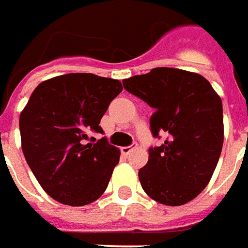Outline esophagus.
Instances as JSON below:
<instances>
[{"label":"esophagus","instance_id":"34e87169","mask_svg":"<svg viewBox=\"0 0 248 248\" xmlns=\"http://www.w3.org/2000/svg\"><path fill=\"white\" fill-rule=\"evenodd\" d=\"M138 148V144H132V145H128V147H123L121 148V154L123 155H129L132 151H135V149Z\"/></svg>","mask_w":248,"mask_h":248}]
</instances>
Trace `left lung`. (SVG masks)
<instances>
[{"mask_svg":"<svg viewBox=\"0 0 248 248\" xmlns=\"http://www.w3.org/2000/svg\"><path fill=\"white\" fill-rule=\"evenodd\" d=\"M124 88L155 109L151 131L167 135L160 147L149 149L139 180L151 199L182 205L207 187L220 157L224 139L220 96L199 73L176 68L125 78Z\"/></svg>","mask_w":248,"mask_h":248,"instance_id":"1","label":"left lung"}]
</instances>
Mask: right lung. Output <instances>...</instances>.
<instances>
[{"label": "right lung", "mask_w": 248, "mask_h": 248, "mask_svg": "<svg viewBox=\"0 0 248 248\" xmlns=\"http://www.w3.org/2000/svg\"><path fill=\"white\" fill-rule=\"evenodd\" d=\"M121 91L119 80L93 73L56 76L33 91L20 115L21 147L50 198L81 207L104 194L120 149L104 138L85 140L89 132L103 133L100 120Z\"/></svg>", "instance_id": "add662e5"}]
</instances>
